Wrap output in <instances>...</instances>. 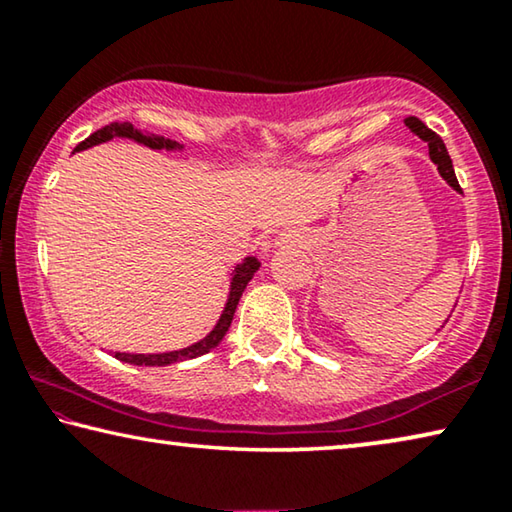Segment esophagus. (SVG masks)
I'll use <instances>...</instances> for the list:
<instances>
[{
    "label": "esophagus",
    "instance_id": "esophagus-1",
    "mask_svg": "<svg viewBox=\"0 0 512 512\" xmlns=\"http://www.w3.org/2000/svg\"><path fill=\"white\" fill-rule=\"evenodd\" d=\"M287 241H292V236H289V234H280V236H278V239H276V241H273V243H264V246H262V250H269L271 246H282V243H287Z\"/></svg>",
    "mask_w": 512,
    "mask_h": 512
}]
</instances>
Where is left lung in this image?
<instances>
[{
    "label": "left lung",
    "instance_id": "left-lung-1",
    "mask_svg": "<svg viewBox=\"0 0 512 512\" xmlns=\"http://www.w3.org/2000/svg\"><path fill=\"white\" fill-rule=\"evenodd\" d=\"M404 126H407L414 135L421 137L423 142H427V147H430V158H432V163L437 165L441 179H444L453 190H457V193H462L460 183H457V177H455V170H453V160H451V156H448L444 140H441V137L434 131H430V128H427L423 121L416 119V117L404 119ZM448 317H451V315H448Z\"/></svg>",
    "mask_w": 512,
    "mask_h": 512
}]
</instances>
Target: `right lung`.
<instances>
[{
    "label": "right lung",
    "mask_w": 512,
    "mask_h": 512,
    "mask_svg": "<svg viewBox=\"0 0 512 512\" xmlns=\"http://www.w3.org/2000/svg\"><path fill=\"white\" fill-rule=\"evenodd\" d=\"M112 137H124V140H133L137 144H144V147L149 149H165V151H181L183 144L174 142V140H167V137H160V135H149V133H142L140 128H135L133 124H128V121H114L110 126H103L101 131L91 133L85 142H80L78 147L73 149L75 151H85L89 147H96V144H103V142H110ZM259 269V259L257 257H243L241 264L234 266L232 271V278H230V292H227V301H225V308L220 312L218 322L213 329L204 335L202 340L193 342V345L183 347V349H174V352H160V354H128V352H114V358H119V361L124 363H131V365H151V368H160V365H172V363H181V361H188V358H197L202 354H209L213 347L220 345V340L225 338L227 329H230L232 319H234V312H236V305H239V299L243 294V289L248 287V282L253 280V276Z\"/></svg>",
    "instance_id": "obj_1"
}]
</instances>
